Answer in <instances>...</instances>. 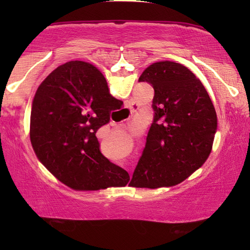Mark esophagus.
Wrapping results in <instances>:
<instances>
[{
	"mask_svg": "<svg viewBox=\"0 0 250 250\" xmlns=\"http://www.w3.org/2000/svg\"><path fill=\"white\" fill-rule=\"evenodd\" d=\"M129 109H131L132 114H135V112L139 110V107H138V104H129Z\"/></svg>",
	"mask_w": 250,
	"mask_h": 250,
	"instance_id": "1",
	"label": "esophagus"
}]
</instances>
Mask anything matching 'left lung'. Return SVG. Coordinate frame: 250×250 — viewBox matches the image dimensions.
<instances>
[{
  "label": "left lung",
  "mask_w": 250,
  "mask_h": 250,
  "mask_svg": "<svg viewBox=\"0 0 250 250\" xmlns=\"http://www.w3.org/2000/svg\"><path fill=\"white\" fill-rule=\"evenodd\" d=\"M139 82H148L155 90V116L132 186H175L209 156L217 128L216 111L199 78L181 63L150 64Z\"/></svg>",
  "instance_id": "1"
}]
</instances>
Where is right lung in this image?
Segmentation results:
<instances>
[{
	"label": "right lung",
	"instance_id": "right-lung-1",
	"mask_svg": "<svg viewBox=\"0 0 250 250\" xmlns=\"http://www.w3.org/2000/svg\"><path fill=\"white\" fill-rule=\"evenodd\" d=\"M123 104L93 64L69 61L37 88L30 112V142L40 162L74 190L124 187L129 175L102 155L95 133Z\"/></svg>",
	"mask_w": 250,
	"mask_h": 250
}]
</instances>
